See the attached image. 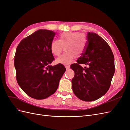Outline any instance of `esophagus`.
Instances as JSON below:
<instances>
[{"instance_id":"34e87169","label":"esophagus","mask_w":130,"mask_h":130,"mask_svg":"<svg viewBox=\"0 0 130 130\" xmlns=\"http://www.w3.org/2000/svg\"><path fill=\"white\" fill-rule=\"evenodd\" d=\"M65 67L67 69H68L70 68V66H65Z\"/></svg>"}]
</instances>
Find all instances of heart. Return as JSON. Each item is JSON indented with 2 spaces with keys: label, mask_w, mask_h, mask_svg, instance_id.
<instances>
[{
  "label": "heart",
  "mask_w": 130,
  "mask_h": 130,
  "mask_svg": "<svg viewBox=\"0 0 130 130\" xmlns=\"http://www.w3.org/2000/svg\"><path fill=\"white\" fill-rule=\"evenodd\" d=\"M87 46V38L80 32H66L61 34L59 40H53L50 49L54 56H58L64 49L66 52L56 60V63L69 64L76 57L83 54Z\"/></svg>",
  "instance_id": "1"
}]
</instances>
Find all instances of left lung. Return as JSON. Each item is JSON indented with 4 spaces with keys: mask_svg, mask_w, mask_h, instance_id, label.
Instances as JSON below:
<instances>
[{
    "mask_svg": "<svg viewBox=\"0 0 130 130\" xmlns=\"http://www.w3.org/2000/svg\"><path fill=\"white\" fill-rule=\"evenodd\" d=\"M87 37L85 52L70 68L75 72L72 80L74 94L82 101H92L108 90L115 72V60L111 48L103 38L90 32ZM81 64L88 67L83 68Z\"/></svg>",
    "mask_w": 130,
    "mask_h": 130,
    "instance_id": "left-lung-1",
    "label": "left lung"
}]
</instances>
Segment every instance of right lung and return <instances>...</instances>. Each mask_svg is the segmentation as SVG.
<instances>
[{
  "mask_svg": "<svg viewBox=\"0 0 130 130\" xmlns=\"http://www.w3.org/2000/svg\"><path fill=\"white\" fill-rule=\"evenodd\" d=\"M55 36L53 31L40 29L21 41L15 51L14 64L17 83L27 95L44 99L57 90L66 69L54 60L50 49Z\"/></svg>",
  "mask_w": 130,
  "mask_h": 130,
  "instance_id": "add662e5",
  "label": "right lung"
}]
</instances>
